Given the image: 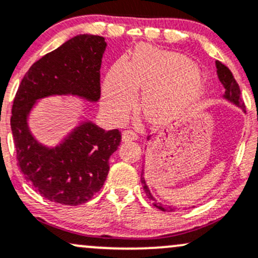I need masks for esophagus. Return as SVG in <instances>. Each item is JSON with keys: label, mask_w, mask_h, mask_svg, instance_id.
Returning <instances> with one entry per match:
<instances>
[{"label": "esophagus", "mask_w": 258, "mask_h": 258, "mask_svg": "<svg viewBox=\"0 0 258 258\" xmlns=\"http://www.w3.org/2000/svg\"><path fill=\"white\" fill-rule=\"evenodd\" d=\"M138 138V136L135 134L131 130H127L122 134V141L123 142H128V141H136Z\"/></svg>", "instance_id": "1"}]
</instances>
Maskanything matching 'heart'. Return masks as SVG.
Instances as JSON below:
<instances>
[{"instance_id":"b5f03b06","label":"heart","mask_w":258,"mask_h":258,"mask_svg":"<svg viewBox=\"0 0 258 258\" xmlns=\"http://www.w3.org/2000/svg\"><path fill=\"white\" fill-rule=\"evenodd\" d=\"M140 88L147 120L161 124L196 103L205 90V78L186 55L138 45L128 61L116 62L106 73L101 95L104 109L115 118L126 117Z\"/></svg>"}]
</instances>
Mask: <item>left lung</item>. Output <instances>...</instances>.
Instances as JSON below:
<instances>
[{"label": "left lung", "mask_w": 258, "mask_h": 258, "mask_svg": "<svg viewBox=\"0 0 258 258\" xmlns=\"http://www.w3.org/2000/svg\"><path fill=\"white\" fill-rule=\"evenodd\" d=\"M216 69H217V73H218V78H219V81L222 82V84L225 88V92H224V94L222 95V98L224 99V100L228 101V103L233 104V105H235L236 107H240L242 111H245L244 103H242V100H241V92H240L239 84H237L236 81H235L233 73L230 72V70H229L228 67L224 66L223 63H220V62H216ZM151 138H152V136H148V138H147V140L151 141ZM143 168H144V165H143ZM141 181H142V185H143L144 192H146L147 197H148L151 201H153V202H154V206H157L160 211L169 212V211H172V209H175L171 207H166V206H164L163 203L158 202L157 198L153 196L151 189H149L148 185H147L146 179H144V170H142V174H141Z\"/></svg>", "instance_id": "1"}]
</instances>
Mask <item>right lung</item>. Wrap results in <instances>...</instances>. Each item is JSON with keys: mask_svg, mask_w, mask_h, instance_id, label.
<instances>
[{"mask_svg": "<svg viewBox=\"0 0 258 258\" xmlns=\"http://www.w3.org/2000/svg\"><path fill=\"white\" fill-rule=\"evenodd\" d=\"M105 50L104 36H73L33 63L17 90L11 130L19 169L27 182L51 202L78 206L94 196L105 182L121 132L81 120L60 143L46 146L30 131L29 115L40 99L56 95L99 101Z\"/></svg>", "mask_w": 258, "mask_h": 258, "instance_id": "obj_1", "label": "right lung"}]
</instances>
